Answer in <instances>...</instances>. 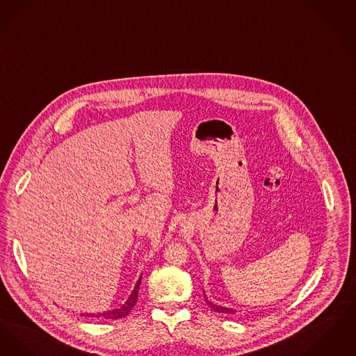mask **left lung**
<instances>
[{
    "label": "left lung",
    "mask_w": 356,
    "mask_h": 356,
    "mask_svg": "<svg viewBox=\"0 0 356 356\" xmlns=\"http://www.w3.org/2000/svg\"><path fill=\"white\" fill-rule=\"evenodd\" d=\"M204 299H206V302H207V305L211 307V309H214V311H217V312H220V314H229V315H232V314H236V309H230V307H223V306H218L216 303H213L206 294H204Z\"/></svg>",
    "instance_id": "1"
}]
</instances>
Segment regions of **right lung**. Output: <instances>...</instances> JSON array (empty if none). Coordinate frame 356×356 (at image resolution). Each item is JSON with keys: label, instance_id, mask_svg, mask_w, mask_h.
Masks as SVG:
<instances>
[{"label": "right lung", "instance_id": "1", "mask_svg": "<svg viewBox=\"0 0 356 356\" xmlns=\"http://www.w3.org/2000/svg\"><path fill=\"white\" fill-rule=\"evenodd\" d=\"M140 279H142V275L139 277L136 286H134V289H133V291L127 296V299L124 300V305H121L120 307L114 309H108V311H104V312H97V314L85 312V314H81V315L82 316H88V318H94V319H101V321H105V319H120V318H124L126 315H129V312L133 309V307L137 303V300H138Z\"/></svg>", "mask_w": 356, "mask_h": 356}]
</instances>
